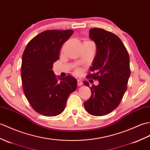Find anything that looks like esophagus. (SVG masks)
<instances>
[{
  "label": "esophagus",
  "instance_id": "esophagus-1",
  "mask_svg": "<svg viewBox=\"0 0 150 150\" xmlns=\"http://www.w3.org/2000/svg\"><path fill=\"white\" fill-rule=\"evenodd\" d=\"M77 85L79 86H81L82 85V82L81 81V80H80V79L77 80Z\"/></svg>",
  "mask_w": 150,
  "mask_h": 150
}]
</instances>
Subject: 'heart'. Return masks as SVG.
<instances>
[{"mask_svg": "<svg viewBox=\"0 0 150 150\" xmlns=\"http://www.w3.org/2000/svg\"><path fill=\"white\" fill-rule=\"evenodd\" d=\"M88 43H93V42H91V41H89V40H85L84 41H83V44H88ZM81 71H82V70H81V68H76L75 69V73L76 74H77V75L81 74Z\"/></svg>", "mask_w": 150, "mask_h": 150, "instance_id": "obj_1", "label": "heart"}]
</instances>
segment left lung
<instances>
[{
	"label": "left lung",
	"instance_id": "obj_1",
	"mask_svg": "<svg viewBox=\"0 0 150 150\" xmlns=\"http://www.w3.org/2000/svg\"><path fill=\"white\" fill-rule=\"evenodd\" d=\"M89 38L96 45V54L87 78L97 80L98 86L89 87L91 97L83 105L93 116L109 114L120 105L130 75V58L126 47L116 34L100 28L89 30Z\"/></svg>",
	"mask_w": 150,
	"mask_h": 150
}]
</instances>
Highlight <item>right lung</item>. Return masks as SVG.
Segmentation results:
<instances>
[{
    "label": "right lung",
    "instance_id": "1",
    "mask_svg": "<svg viewBox=\"0 0 150 150\" xmlns=\"http://www.w3.org/2000/svg\"><path fill=\"white\" fill-rule=\"evenodd\" d=\"M74 31L48 30L31 40L22 62L23 89L33 109L41 115L55 116L63 112L69 95L76 88L71 75L58 78L52 71L61 48Z\"/></svg>",
    "mask_w": 150,
    "mask_h": 150
}]
</instances>
